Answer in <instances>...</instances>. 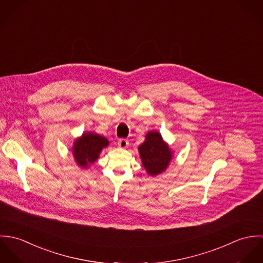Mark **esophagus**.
<instances>
[{
  "label": "esophagus",
  "instance_id": "1",
  "mask_svg": "<svg viewBox=\"0 0 263 263\" xmlns=\"http://www.w3.org/2000/svg\"><path fill=\"white\" fill-rule=\"evenodd\" d=\"M117 144H118V147L121 148V149H125L128 146V142L125 139H119Z\"/></svg>",
  "mask_w": 263,
  "mask_h": 263
}]
</instances>
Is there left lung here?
<instances>
[{"label": "left lung", "instance_id": "1", "mask_svg": "<svg viewBox=\"0 0 263 263\" xmlns=\"http://www.w3.org/2000/svg\"><path fill=\"white\" fill-rule=\"evenodd\" d=\"M139 152L144 167L152 176L162 173L169 165L172 157L171 151L157 132L147 134L146 141L140 146Z\"/></svg>", "mask_w": 263, "mask_h": 263}]
</instances>
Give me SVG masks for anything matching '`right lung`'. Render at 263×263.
<instances>
[{
	"instance_id": "obj_1",
	"label": "right lung",
	"mask_w": 263,
	"mask_h": 263,
	"mask_svg": "<svg viewBox=\"0 0 263 263\" xmlns=\"http://www.w3.org/2000/svg\"><path fill=\"white\" fill-rule=\"evenodd\" d=\"M107 146L108 141L104 137L92 133L84 134L80 139L76 140L73 149L77 164L86 168L98 159L99 153Z\"/></svg>"
}]
</instances>
